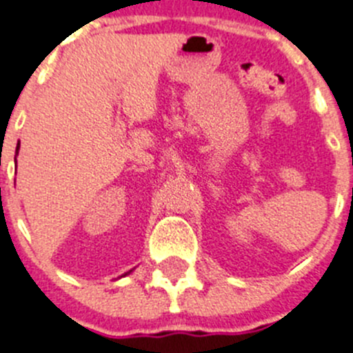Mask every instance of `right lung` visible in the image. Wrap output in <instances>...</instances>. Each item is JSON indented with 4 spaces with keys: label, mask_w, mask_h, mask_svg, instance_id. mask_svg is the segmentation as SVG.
I'll return each mask as SVG.
<instances>
[{
    "label": "right lung",
    "mask_w": 353,
    "mask_h": 353,
    "mask_svg": "<svg viewBox=\"0 0 353 353\" xmlns=\"http://www.w3.org/2000/svg\"><path fill=\"white\" fill-rule=\"evenodd\" d=\"M19 147H21V145H17V154H19ZM15 163H17V161H15ZM132 271V270H131ZM131 271H128V273H124V274H122V276H125V274H129V273H131Z\"/></svg>",
    "instance_id": "add662e5"
}]
</instances>
